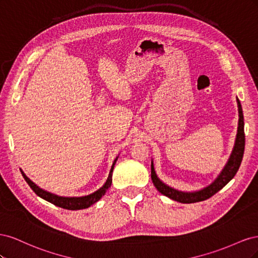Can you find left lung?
I'll return each instance as SVG.
<instances>
[{
  "label": "left lung",
  "instance_id": "left-lung-1",
  "mask_svg": "<svg viewBox=\"0 0 258 258\" xmlns=\"http://www.w3.org/2000/svg\"><path fill=\"white\" fill-rule=\"evenodd\" d=\"M238 102V110H239V123H238V132L236 138V143L233 151L230 155V158L227 162V165L225 166L222 173L218 175V177L215 181L211 184L210 186L206 187L200 191L196 192H183L178 191L176 189L171 188V187L163 184L160 179L157 177L155 173L154 166L152 162V172L151 177L153 184L155 185L156 188L159 192H161L165 196L169 197L170 199L182 202V204H194V202H199L209 199L215 195L218 190H221L223 187L227 184L230 179L236 175L237 171L239 170V167L241 165L242 158H243L244 153V145H245V136H244V121H243V112H242V107L239 99H237Z\"/></svg>",
  "mask_w": 258,
  "mask_h": 258
}]
</instances>
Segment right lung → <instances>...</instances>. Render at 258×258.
<instances>
[{"mask_svg": "<svg viewBox=\"0 0 258 258\" xmlns=\"http://www.w3.org/2000/svg\"><path fill=\"white\" fill-rule=\"evenodd\" d=\"M117 158L114 160L113 162V166L112 169L110 171V174H108V177L106 179L105 184L101 187L100 189H98L97 191H95L93 194L88 195V196H85V197H59L57 195H53L50 194L48 191H45L40 187L36 186L32 181H30V178H28L26 176V174L22 172L21 171V174L23 176V178L26 179V182L29 184V186L32 188V190L37 195L38 197H41L43 199H45L46 201L50 202V204L60 207V208H63L67 210H82V209H86L90 206H92L93 204H96L98 200L101 199V197L104 196L105 191L110 188L111 184H112V174H113V169L115 166V162H116Z\"/></svg>", "mask_w": 258, "mask_h": 258, "instance_id": "right-lung-1", "label": "right lung"}]
</instances>
